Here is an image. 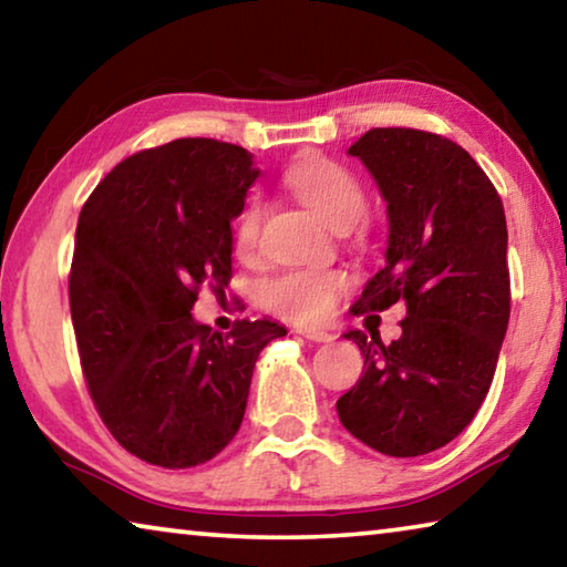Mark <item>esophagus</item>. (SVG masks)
<instances>
[{
	"mask_svg": "<svg viewBox=\"0 0 567 567\" xmlns=\"http://www.w3.org/2000/svg\"><path fill=\"white\" fill-rule=\"evenodd\" d=\"M297 334H302V338L312 340V342H332L334 334H330L328 330H318V328H297Z\"/></svg>",
	"mask_w": 567,
	"mask_h": 567,
	"instance_id": "34e87169",
	"label": "esophagus"
}]
</instances>
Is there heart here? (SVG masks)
Returning a JSON list of instances; mask_svg holds the SVG:
<instances>
[{"label":"heart","mask_w":567,"mask_h":567,"mask_svg":"<svg viewBox=\"0 0 567 567\" xmlns=\"http://www.w3.org/2000/svg\"><path fill=\"white\" fill-rule=\"evenodd\" d=\"M285 187L334 229H350L368 209V195L348 167L328 157L310 155L297 159L285 172ZM262 205L252 199L235 223V252L252 257L260 245ZM350 275L342 270L295 267L262 282L260 300L277 318L292 322L328 320L340 297L350 290Z\"/></svg>","instance_id":"heart-1"}]
</instances>
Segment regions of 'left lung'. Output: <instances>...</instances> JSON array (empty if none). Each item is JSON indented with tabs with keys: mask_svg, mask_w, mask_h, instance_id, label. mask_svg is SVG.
<instances>
[{
	"mask_svg": "<svg viewBox=\"0 0 567 567\" xmlns=\"http://www.w3.org/2000/svg\"><path fill=\"white\" fill-rule=\"evenodd\" d=\"M388 199V265L364 285L354 312L402 300V334L352 330L364 375L338 415L364 445L417 457L473 422L491 390L511 320L503 199L457 142L435 132L375 127L348 150Z\"/></svg>",
	"mask_w": 567,
	"mask_h": 567,
	"instance_id": "left-lung-1",
	"label": "left lung"
}]
</instances>
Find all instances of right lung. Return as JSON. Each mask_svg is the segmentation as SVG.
<instances>
[{
  "label": "right lung",
  "instance_id": "add662e5",
  "mask_svg": "<svg viewBox=\"0 0 567 567\" xmlns=\"http://www.w3.org/2000/svg\"><path fill=\"white\" fill-rule=\"evenodd\" d=\"M260 169L247 150L185 137L122 159L84 203L70 270L76 350L112 437L150 465H203L243 425L262 348L287 330L197 324L203 285L233 277V219Z\"/></svg>",
  "mask_w": 567,
  "mask_h": 567
}]
</instances>
